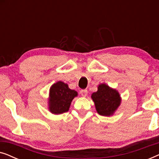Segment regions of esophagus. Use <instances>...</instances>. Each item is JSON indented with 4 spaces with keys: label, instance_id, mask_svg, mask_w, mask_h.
<instances>
[{
    "label": "esophagus",
    "instance_id": "obj_1",
    "mask_svg": "<svg viewBox=\"0 0 159 159\" xmlns=\"http://www.w3.org/2000/svg\"><path fill=\"white\" fill-rule=\"evenodd\" d=\"M80 94H81L82 96L85 97L87 96V95H88V90H87L86 89H84V90H80Z\"/></svg>",
    "mask_w": 159,
    "mask_h": 159
}]
</instances>
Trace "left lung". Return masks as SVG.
<instances>
[{
  "label": "left lung",
  "mask_w": 159,
  "mask_h": 159,
  "mask_svg": "<svg viewBox=\"0 0 159 159\" xmlns=\"http://www.w3.org/2000/svg\"><path fill=\"white\" fill-rule=\"evenodd\" d=\"M98 113L101 116H110L120 105L121 98L116 90L110 88L106 84H100L98 91L92 94Z\"/></svg>",
  "instance_id": "8db88e82"
}]
</instances>
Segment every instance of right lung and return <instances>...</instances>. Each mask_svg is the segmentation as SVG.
I'll list each match as a JSON object with an SVG mask.
<instances>
[{
  "instance_id": "right-lung-1",
  "label": "right lung",
  "mask_w": 159,
  "mask_h": 159,
  "mask_svg": "<svg viewBox=\"0 0 159 159\" xmlns=\"http://www.w3.org/2000/svg\"><path fill=\"white\" fill-rule=\"evenodd\" d=\"M77 95L75 90L69 88L67 84L58 82L50 89L49 110L54 114H61L69 111L74 98Z\"/></svg>"
}]
</instances>
